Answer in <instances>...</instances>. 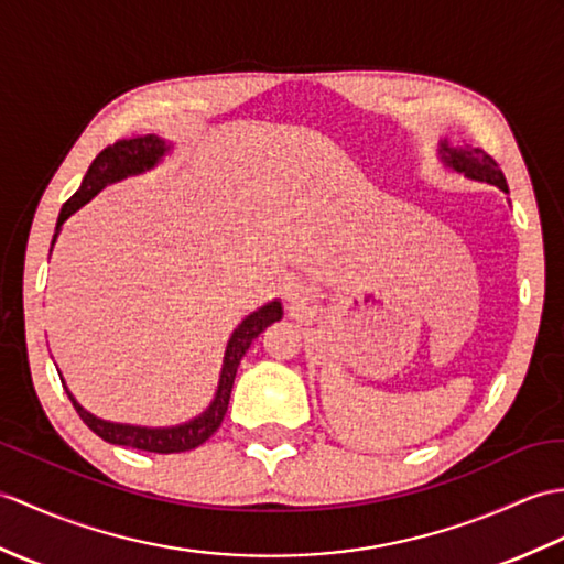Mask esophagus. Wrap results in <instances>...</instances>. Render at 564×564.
Here are the masks:
<instances>
[{"label":"esophagus","mask_w":564,"mask_h":564,"mask_svg":"<svg viewBox=\"0 0 564 564\" xmlns=\"http://www.w3.org/2000/svg\"><path fill=\"white\" fill-rule=\"evenodd\" d=\"M283 295H285V300H291V303H303V300H305V288L300 285L297 281H288L283 285Z\"/></svg>","instance_id":"obj_1"}]
</instances>
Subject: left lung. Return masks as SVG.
<instances>
[{
	"mask_svg": "<svg viewBox=\"0 0 564 564\" xmlns=\"http://www.w3.org/2000/svg\"><path fill=\"white\" fill-rule=\"evenodd\" d=\"M440 161L442 165L454 170V173H462L476 182H488V185L500 187L505 194H509L500 165H497L495 159H490L482 149H474L468 147V143H452L444 139L440 143Z\"/></svg>",
	"mask_w": 564,
	"mask_h": 564,
	"instance_id": "1",
	"label": "left lung"
}]
</instances>
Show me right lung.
<instances>
[{"mask_svg": "<svg viewBox=\"0 0 564 564\" xmlns=\"http://www.w3.org/2000/svg\"><path fill=\"white\" fill-rule=\"evenodd\" d=\"M167 151H170L167 143L155 134L120 139L115 141L112 147L102 149L96 155V161L90 163L82 187H78V192L72 196V199L62 206L52 245L57 240L62 223L67 220L74 212H78L86 202L94 199L105 185H112V182L124 180L129 175L147 173V170H151L153 165H159V161ZM281 317H283V307L279 300H273V303L259 307L257 312L250 314V317L242 319V324L232 332L230 341L226 346V358H223V368H220V382L212 405H208L202 415L192 417L189 423L173 425V427H141V425L110 423V421H102V417H96L94 413H88L84 405L72 397V391L67 387H64V391H67V397L72 399L78 417H82V421L105 442L120 444V447L141 449V452H155V454L189 452L194 447H199V444H204L220 427L223 415L228 411L232 382H235V375H238L242 356L247 352V348L252 346L254 338L264 332L269 324L279 322Z\"/></svg>", "mask_w": 564, "mask_h": 564, "instance_id": "obj_1", "label": "right lung"}]
</instances>
